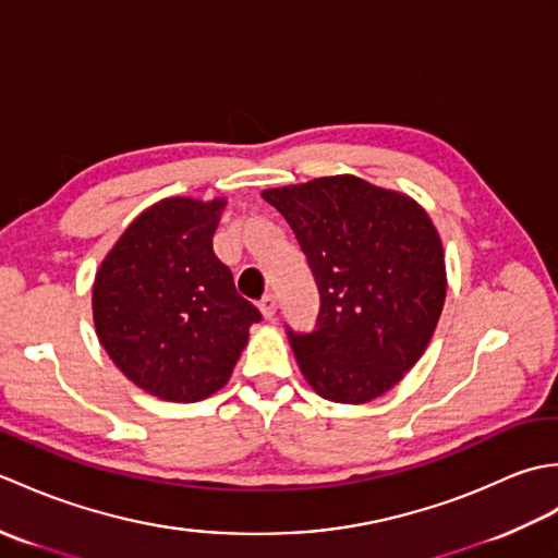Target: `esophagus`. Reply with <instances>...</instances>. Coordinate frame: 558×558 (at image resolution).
<instances>
[{
	"label": "esophagus",
	"mask_w": 558,
	"mask_h": 558,
	"mask_svg": "<svg viewBox=\"0 0 558 558\" xmlns=\"http://www.w3.org/2000/svg\"><path fill=\"white\" fill-rule=\"evenodd\" d=\"M258 310H260V314H264V318H270L276 316V310H278V302H276V298H272V294L268 292V294H264V300L258 302Z\"/></svg>",
	"instance_id": "esophagus-1"
}]
</instances>
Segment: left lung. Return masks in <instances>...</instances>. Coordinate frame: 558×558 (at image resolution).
<instances>
[{
	"label": "left lung",
	"mask_w": 558,
	"mask_h": 558,
	"mask_svg": "<svg viewBox=\"0 0 558 558\" xmlns=\"http://www.w3.org/2000/svg\"><path fill=\"white\" fill-rule=\"evenodd\" d=\"M310 260L322 294L312 333L288 328L318 396L366 402L424 354L446 300V260L426 210L352 174L266 189Z\"/></svg>",
	"instance_id": "obj_1"
}]
</instances>
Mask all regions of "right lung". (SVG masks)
<instances>
[{
	"label": "right lung",
	"instance_id": "right-lung-1",
	"mask_svg": "<svg viewBox=\"0 0 558 558\" xmlns=\"http://www.w3.org/2000/svg\"><path fill=\"white\" fill-rule=\"evenodd\" d=\"M225 198H165L129 225L93 282L100 345L146 393L196 402L234 369L260 312L213 252Z\"/></svg>",
	"mask_w": 558,
	"mask_h": 558
}]
</instances>
